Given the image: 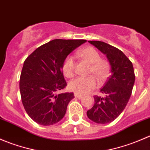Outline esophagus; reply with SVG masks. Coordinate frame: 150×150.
<instances>
[{"label":"esophagus","mask_w":150,"mask_h":150,"mask_svg":"<svg viewBox=\"0 0 150 150\" xmlns=\"http://www.w3.org/2000/svg\"><path fill=\"white\" fill-rule=\"evenodd\" d=\"M75 97H76V98H78V99H81V98H82L83 95L78 94V93H75Z\"/></svg>","instance_id":"obj_1"}]
</instances>
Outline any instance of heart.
<instances>
[{"label": "heart", "mask_w": 150, "mask_h": 150, "mask_svg": "<svg viewBox=\"0 0 150 150\" xmlns=\"http://www.w3.org/2000/svg\"><path fill=\"white\" fill-rule=\"evenodd\" d=\"M82 59L91 64L90 72L93 73L100 81L107 78L110 71V65L107 60L101 59L99 51L91 46L86 47L77 53ZM75 62L71 56H68L62 64V72L67 78H72L75 74ZM99 86V81L94 76L78 77L70 81L69 88L71 91L78 94H86Z\"/></svg>", "instance_id": "heart-1"}]
</instances>
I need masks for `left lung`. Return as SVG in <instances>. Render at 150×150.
I'll return each mask as SVG.
<instances>
[{"label": "left lung", "mask_w": 150, "mask_h": 150, "mask_svg": "<svg viewBox=\"0 0 150 150\" xmlns=\"http://www.w3.org/2000/svg\"><path fill=\"white\" fill-rule=\"evenodd\" d=\"M88 42L107 56L110 75L100 90L104 96H93L94 104L87 111V116L96 123H108L121 114L129 101L135 81L134 67L118 48L102 41Z\"/></svg>", "instance_id": "obj_1"}]
</instances>
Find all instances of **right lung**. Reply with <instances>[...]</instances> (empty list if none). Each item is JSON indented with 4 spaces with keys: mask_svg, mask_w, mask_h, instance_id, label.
I'll use <instances>...</instances> for the list:
<instances>
[{
    "mask_svg": "<svg viewBox=\"0 0 150 150\" xmlns=\"http://www.w3.org/2000/svg\"><path fill=\"white\" fill-rule=\"evenodd\" d=\"M86 40L55 39L35 50L25 59L19 80L25 110L37 123L51 125L64 117L73 93L57 94L67 82L62 64L73 50Z\"/></svg>",
    "mask_w": 150,
    "mask_h": 150,
    "instance_id": "right-lung-1",
    "label": "right lung"
}]
</instances>
